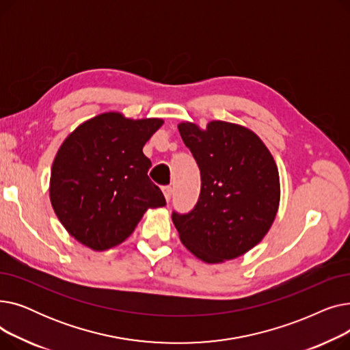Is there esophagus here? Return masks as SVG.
I'll list each match as a JSON object with an SVG mask.
<instances>
[{"instance_id": "esophagus-1", "label": "esophagus", "mask_w": 350, "mask_h": 350, "mask_svg": "<svg viewBox=\"0 0 350 350\" xmlns=\"http://www.w3.org/2000/svg\"><path fill=\"white\" fill-rule=\"evenodd\" d=\"M163 194H164L165 200L170 201L172 194H173V187H172V186H164V187H163Z\"/></svg>"}]
</instances>
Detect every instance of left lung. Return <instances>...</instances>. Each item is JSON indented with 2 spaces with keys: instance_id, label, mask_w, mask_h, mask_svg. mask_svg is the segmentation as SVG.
<instances>
[{
  "instance_id": "obj_1",
  "label": "left lung",
  "mask_w": 350,
  "mask_h": 350,
  "mask_svg": "<svg viewBox=\"0 0 350 350\" xmlns=\"http://www.w3.org/2000/svg\"><path fill=\"white\" fill-rule=\"evenodd\" d=\"M201 176L194 208L173 211L180 240L201 261L232 260L258 244L280 206L277 164L261 139L248 129L214 120L207 131L178 124Z\"/></svg>"
}]
</instances>
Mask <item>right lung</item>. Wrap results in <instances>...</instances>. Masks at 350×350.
<instances>
[{
  "mask_svg": "<svg viewBox=\"0 0 350 350\" xmlns=\"http://www.w3.org/2000/svg\"><path fill=\"white\" fill-rule=\"evenodd\" d=\"M161 119L102 113L78 126L62 143L51 172V203L66 231L103 251L131 235L147 208L165 206L147 176L143 146Z\"/></svg>",
  "mask_w": 350,
  "mask_h": 350,
  "instance_id": "right-lung-1",
  "label": "right lung"
}]
</instances>
